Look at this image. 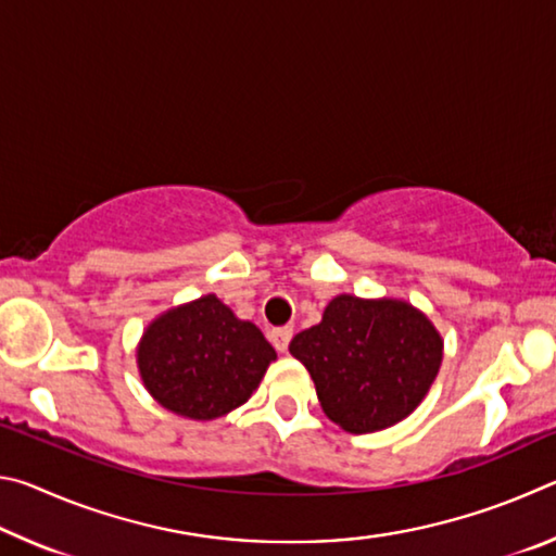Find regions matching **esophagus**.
I'll return each instance as SVG.
<instances>
[{
	"label": "esophagus",
	"mask_w": 556,
	"mask_h": 556,
	"mask_svg": "<svg viewBox=\"0 0 556 556\" xmlns=\"http://www.w3.org/2000/svg\"><path fill=\"white\" fill-rule=\"evenodd\" d=\"M291 336H294V328H291V326H279V328H271V331H269V341H271V345L277 348V351L285 353L287 348H289Z\"/></svg>",
	"instance_id": "obj_1"
}]
</instances>
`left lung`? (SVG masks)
I'll use <instances>...</instances> for the list:
<instances>
[{"label": "left lung", "mask_w": 556, "mask_h": 556, "mask_svg": "<svg viewBox=\"0 0 556 556\" xmlns=\"http://www.w3.org/2000/svg\"><path fill=\"white\" fill-rule=\"evenodd\" d=\"M441 336L404 301L341 294L324 321L289 343L316 384L326 417L351 434L397 425L425 400L441 365Z\"/></svg>", "instance_id": "1"}]
</instances>
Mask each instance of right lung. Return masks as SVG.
I'll return each instance as SVG.
<instances>
[{
	"label": "right lung",
	"instance_id": "right-lung-1",
	"mask_svg": "<svg viewBox=\"0 0 556 556\" xmlns=\"http://www.w3.org/2000/svg\"><path fill=\"white\" fill-rule=\"evenodd\" d=\"M275 357L260 328L235 318L213 294L159 316L137 351L152 397L201 421L248 402Z\"/></svg>",
	"mask_w": 556,
	"mask_h": 556
}]
</instances>
